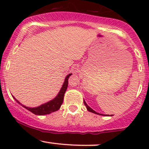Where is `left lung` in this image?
Segmentation results:
<instances>
[{
	"label": "left lung",
	"mask_w": 149,
	"mask_h": 149,
	"mask_svg": "<svg viewBox=\"0 0 149 149\" xmlns=\"http://www.w3.org/2000/svg\"><path fill=\"white\" fill-rule=\"evenodd\" d=\"M84 104H85V107H86V108H87V109H88V110L89 111H90V112H92V113H94L98 114V115H102V114H100V113H97V112H96V111H94L93 109H91V108H90V107H89V106L88 105V104H86V102H85V101H84Z\"/></svg>",
	"instance_id": "1"
}]
</instances>
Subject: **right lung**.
<instances>
[{"instance_id": "1", "label": "right lung", "mask_w": 149, "mask_h": 149, "mask_svg": "<svg viewBox=\"0 0 149 149\" xmlns=\"http://www.w3.org/2000/svg\"><path fill=\"white\" fill-rule=\"evenodd\" d=\"M71 73L66 76V78H65V81L64 84L62 85V88H61L60 92H59V94L57 95V96L54 99V100L50 101V102H47V103H45L44 104H42L41 106L35 108H29L25 107L24 105L22 104L19 101H17L16 99H14L16 100V102H17L18 104H21L23 107H24L25 109H26L27 110L30 111L31 112L33 113L36 114V115H46V114H49L51 113L56 111L59 110V108L61 107V105L63 103V100H64V93L66 92V89H67L68 87V83H69V76H71Z\"/></svg>"}]
</instances>
